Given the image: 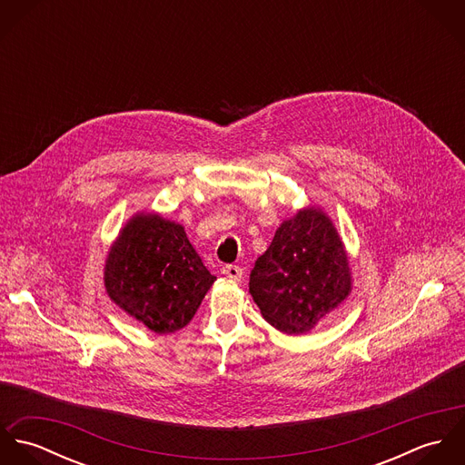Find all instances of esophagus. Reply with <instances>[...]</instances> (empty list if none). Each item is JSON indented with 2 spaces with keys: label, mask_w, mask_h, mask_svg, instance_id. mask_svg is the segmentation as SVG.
Listing matches in <instances>:
<instances>
[{
  "label": "esophagus",
  "mask_w": 465,
  "mask_h": 465,
  "mask_svg": "<svg viewBox=\"0 0 465 465\" xmlns=\"http://www.w3.org/2000/svg\"><path fill=\"white\" fill-rule=\"evenodd\" d=\"M222 273H223L227 279H231V281H240L242 275H243V270H242V266L225 265L222 268Z\"/></svg>",
  "instance_id": "esophagus-1"
}]
</instances>
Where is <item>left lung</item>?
I'll return each mask as SVG.
<instances>
[{"mask_svg": "<svg viewBox=\"0 0 465 465\" xmlns=\"http://www.w3.org/2000/svg\"><path fill=\"white\" fill-rule=\"evenodd\" d=\"M249 292L268 324L310 331L351 293V268L330 216L308 207L284 220L251 272Z\"/></svg>", "mask_w": 465, "mask_h": 465, "instance_id": "8db88e82", "label": "left lung"}]
</instances>
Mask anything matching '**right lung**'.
I'll return each instance as SVG.
<instances>
[{"label": "right lung", "instance_id": "obj_1", "mask_svg": "<svg viewBox=\"0 0 465 465\" xmlns=\"http://www.w3.org/2000/svg\"><path fill=\"white\" fill-rule=\"evenodd\" d=\"M104 279L109 297L157 334L183 330L216 281L184 227L153 213L127 222L109 251Z\"/></svg>", "mask_w": 465, "mask_h": 465}]
</instances>
